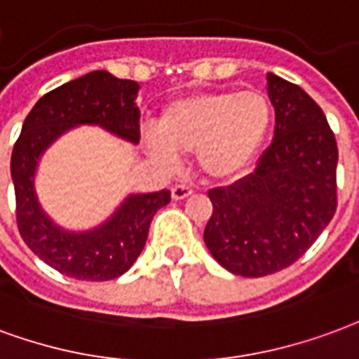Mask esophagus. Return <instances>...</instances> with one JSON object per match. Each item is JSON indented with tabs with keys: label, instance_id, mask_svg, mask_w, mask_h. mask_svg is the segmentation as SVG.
<instances>
[{
	"label": "esophagus",
	"instance_id": "esophagus-1",
	"mask_svg": "<svg viewBox=\"0 0 359 359\" xmlns=\"http://www.w3.org/2000/svg\"><path fill=\"white\" fill-rule=\"evenodd\" d=\"M191 193H193V189H191L189 185H174L172 187V198L174 201H182V198L189 197Z\"/></svg>",
	"mask_w": 359,
	"mask_h": 359
}]
</instances>
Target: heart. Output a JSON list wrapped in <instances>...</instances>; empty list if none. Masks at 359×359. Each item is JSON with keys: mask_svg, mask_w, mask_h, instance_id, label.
Returning a JSON list of instances; mask_svg holds the SVG:
<instances>
[{"mask_svg": "<svg viewBox=\"0 0 359 359\" xmlns=\"http://www.w3.org/2000/svg\"><path fill=\"white\" fill-rule=\"evenodd\" d=\"M273 118V104L262 91L193 93L162 109L156 133H147L145 143L161 161L195 153L201 172L224 182L241 176L256 161Z\"/></svg>", "mask_w": 359, "mask_h": 359, "instance_id": "heart-1", "label": "heart"}]
</instances>
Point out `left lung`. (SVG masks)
I'll use <instances>...</instances> for the list:
<instances>
[{
    "label": "left lung",
    "mask_w": 359,
    "mask_h": 359,
    "mask_svg": "<svg viewBox=\"0 0 359 359\" xmlns=\"http://www.w3.org/2000/svg\"><path fill=\"white\" fill-rule=\"evenodd\" d=\"M273 141L252 174L208 191L205 243L235 276L289 268L312 247L337 210L339 149L319 104L297 83L268 74Z\"/></svg>",
    "instance_id": "8db88e82"
}]
</instances>
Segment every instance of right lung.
<instances>
[{
	"instance_id": "right-lung-1",
	"label": "right lung",
	"mask_w": 359,
	"mask_h": 359,
	"mask_svg": "<svg viewBox=\"0 0 359 359\" xmlns=\"http://www.w3.org/2000/svg\"><path fill=\"white\" fill-rule=\"evenodd\" d=\"M140 86L104 70L80 76L41 97L28 112L11 154L17 198V226L34 255L62 276L80 281L116 279L137 260L147 241L151 219L170 203V191L132 195L107 224L88 233L62 231L41 212L34 193L40 154L65 130L99 124L132 143H140Z\"/></svg>"
}]
</instances>
